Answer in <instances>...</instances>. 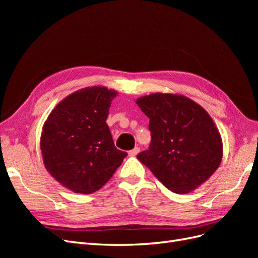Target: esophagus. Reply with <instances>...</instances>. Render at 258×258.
Returning a JSON list of instances; mask_svg holds the SVG:
<instances>
[{
    "mask_svg": "<svg viewBox=\"0 0 258 258\" xmlns=\"http://www.w3.org/2000/svg\"><path fill=\"white\" fill-rule=\"evenodd\" d=\"M139 153H140V147H135L134 150L128 152V155L130 156V157H135V156H137Z\"/></svg>",
    "mask_w": 258,
    "mask_h": 258,
    "instance_id": "1",
    "label": "esophagus"
}]
</instances>
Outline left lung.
Listing matches in <instances>:
<instances>
[{"label": "left lung", "instance_id": "1", "mask_svg": "<svg viewBox=\"0 0 258 258\" xmlns=\"http://www.w3.org/2000/svg\"><path fill=\"white\" fill-rule=\"evenodd\" d=\"M136 103L150 118L152 142L137 158L176 194H188L220 167L223 142L204 107L176 93L156 92Z\"/></svg>", "mask_w": 258, "mask_h": 258}]
</instances>
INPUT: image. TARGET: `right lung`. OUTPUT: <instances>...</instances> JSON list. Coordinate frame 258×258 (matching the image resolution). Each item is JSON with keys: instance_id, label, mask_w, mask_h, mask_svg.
Wrapping results in <instances>:
<instances>
[{"instance_id": "add662e5", "label": "right lung", "mask_w": 258, "mask_h": 258, "mask_svg": "<svg viewBox=\"0 0 258 258\" xmlns=\"http://www.w3.org/2000/svg\"><path fill=\"white\" fill-rule=\"evenodd\" d=\"M117 93L104 86L80 89L61 100L44 122L40 142L44 166L76 194L99 190L127 156L115 147L105 121Z\"/></svg>"}]
</instances>
